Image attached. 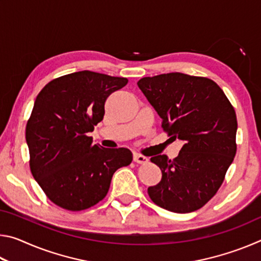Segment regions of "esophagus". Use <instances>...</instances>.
I'll return each instance as SVG.
<instances>
[{"mask_svg":"<svg viewBox=\"0 0 261 261\" xmlns=\"http://www.w3.org/2000/svg\"><path fill=\"white\" fill-rule=\"evenodd\" d=\"M134 161L137 162V163H147L148 162V159L146 156L141 155V154H138V153H135L134 154Z\"/></svg>","mask_w":261,"mask_h":261,"instance_id":"esophagus-1","label":"esophagus"}]
</instances>
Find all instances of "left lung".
Masks as SVG:
<instances>
[{
	"label": "left lung",
	"mask_w": 261,
	"mask_h": 261,
	"mask_svg": "<svg viewBox=\"0 0 261 261\" xmlns=\"http://www.w3.org/2000/svg\"><path fill=\"white\" fill-rule=\"evenodd\" d=\"M137 85L183 147L174 160L152 156L162 178L147 192L174 213L201 208L218 192L236 154L235 109L215 82L180 72L144 77Z\"/></svg>",
	"instance_id": "obj_1"
}]
</instances>
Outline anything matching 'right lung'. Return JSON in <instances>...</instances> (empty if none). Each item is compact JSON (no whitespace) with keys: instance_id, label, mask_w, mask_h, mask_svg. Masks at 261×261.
<instances>
[{"instance_id":"1","label":"right lung","mask_w":261,"mask_h":261,"mask_svg":"<svg viewBox=\"0 0 261 261\" xmlns=\"http://www.w3.org/2000/svg\"><path fill=\"white\" fill-rule=\"evenodd\" d=\"M126 84V78L84 70L49 82L35 99L26 124L31 173L62 208L98 204L115 171L131 163L130 149L103 148L88 137L103 120L108 96Z\"/></svg>"}]
</instances>
